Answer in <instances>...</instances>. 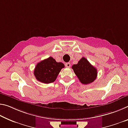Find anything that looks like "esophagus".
<instances>
[{"label":"esophagus","instance_id":"1","mask_svg":"<svg viewBox=\"0 0 128 128\" xmlns=\"http://www.w3.org/2000/svg\"><path fill=\"white\" fill-rule=\"evenodd\" d=\"M70 63H69V62H67V63L66 64V66L67 67V68H70Z\"/></svg>","mask_w":128,"mask_h":128}]
</instances>
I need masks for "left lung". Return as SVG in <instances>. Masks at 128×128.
<instances>
[{
    "mask_svg": "<svg viewBox=\"0 0 128 128\" xmlns=\"http://www.w3.org/2000/svg\"><path fill=\"white\" fill-rule=\"evenodd\" d=\"M80 81L84 85L94 82L97 77V70L85 58L82 57L77 64L72 66Z\"/></svg>",
    "mask_w": 128,
    "mask_h": 128,
    "instance_id": "left-lung-1",
    "label": "left lung"
}]
</instances>
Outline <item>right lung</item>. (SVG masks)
Here are the masks:
<instances>
[{"instance_id":"add662e5","label":"right lung","mask_w":128,"mask_h":128,"mask_svg":"<svg viewBox=\"0 0 128 128\" xmlns=\"http://www.w3.org/2000/svg\"><path fill=\"white\" fill-rule=\"evenodd\" d=\"M64 66L63 63L56 62L53 58L50 57L36 64L34 74L36 79L42 83H52L55 81L61 69Z\"/></svg>"}]
</instances>
